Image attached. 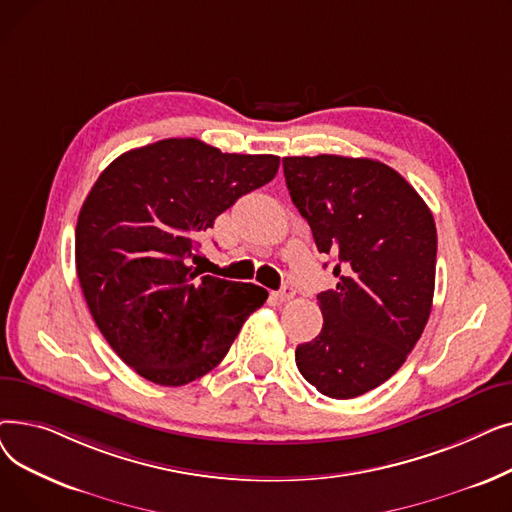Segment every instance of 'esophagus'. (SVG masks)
<instances>
[{
	"label": "esophagus",
	"instance_id": "34e87169",
	"mask_svg": "<svg viewBox=\"0 0 512 512\" xmlns=\"http://www.w3.org/2000/svg\"><path fill=\"white\" fill-rule=\"evenodd\" d=\"M294 294H297V290H294L292 286H282L278 292H274V299L280 301V303H286V301H292Z\"/></svg>",
	"mask_w": 512,
	"mask_h": 512
}]
</instances>
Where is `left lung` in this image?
Masks as SVG:
<instances>
[{
  "label": "left lung",
  "mask_w": 512,
  "mask_h": 512,
  "mask_svg": "<svg viewBox=\"0 0 512 512\" xmlns=\"http://www.w3.org/2000/svg\"><path fill=\"white\" fill-rule=\"evenodd\" d=\"M292 203L319 253L336 259V288L317 294L324 328L294 357L330 398H355L407 361L434 301V215L396 170L367 157H284Z\"/></svg>",
  "instance_id": "left-lung-1"
}]
</instances>
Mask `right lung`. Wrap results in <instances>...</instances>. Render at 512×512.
I'll list each match as a JSON object with an SVG mask.
<instances>
[{"instance_id": "1", "label": "right lung", "mask_w": 512, "mask_h": 512, "mask_svg": "<svg viewBox=\"0 0 512 512\" xmlns=\"http://www.w3.org/2000/svg\"><path fill=\"white\" fill-rule=\"evenodd\" d=\"M278 155L164 139L122 153L87 195L76 274L103 338L145 380L184 386L226 357L267 290L203 276L199 234L270 182Z\"/></svg>"}]
</instances>
